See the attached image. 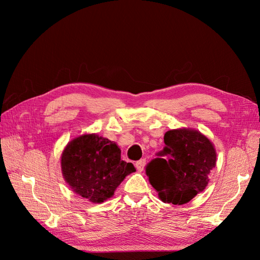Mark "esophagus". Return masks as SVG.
Here are the masks:
<instances>
[{"mask_svg": "<svg viewBox=\"0 0 260 260\" xmlns=\"http://www.w3.org/2000/svg\"><path fill=\"white\" fill-rule=\"evenodd\" d=\"M145 159L144 158H142V159H140V161H137L136 163H135V167H136V169L139 170V171H142L143 169H144V167H145Z\"/></svg>", "mask_w": 260, "mask_h": 260, "instance_id": "1", "label": "esophagus"}]
</instances>
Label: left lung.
Returning a JSON list of instances; mask_svg holds the SVG:
<instances>
[{
  "mask_svg": "<svg viewBox=\"0 0 260 260\" xmlns=\"http://www.w3.org/2000/svg\"><path fill=\"white\" fill-rule=\"evenodd\" d=\"M165 146L146 165L145 172L163 202L184 204L208 185L217 154L198 131L172 129L164 135Z\"/></svg>",
  "mask_w": 260,
  "mask_h": 260,
  "instance_id": "obj_1",
  "label": "left lung"
}]
</instances>
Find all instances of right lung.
<instances>
[{
    "label": "right lung",
    "instance_id": "1",
    "mask_svg": "<svg viewBox=\"0 0 260 260\" xmlns=\"http://www.w3.org/2000/svg\"><path fill=\"white\" fill-rule=\"evenodd\" d=\"M61 169L71 189L93 203L107 200L125 176L135 172L133 164L120 159L115 143L96 134L71 141L62 152Z\"/></svg>",
    "mask_w": 260,
    "mask_h": 260
}]
</instances>
